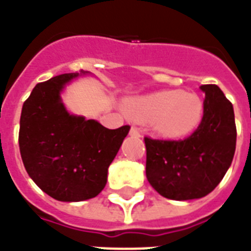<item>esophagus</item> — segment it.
Masks as SVG:
<instances>
[{
	"mask_svg": "<svg viewBox=\"0 0 251 251\" xmlns=\"http://www.w3.org/2000/svg\"><path fill=\"white\" fill-rule=\"evenodd\" d=\"M130 135L135 138L141 137V130L138 129L137 126H131V129H130Z\"/></svg>",
	"mask_w": 251,
	"mask_h": 251,
	"instance_id": "obj_1",
	"label": "esophagus"
}]
</instances>
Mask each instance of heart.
I'll list each match as a JSON object with an SVG mask.
<instances>
[{
  "instance_id": "obj_1",
  "label": "heart",
  "mask_w": 251,
  "mask_h": 251,
  "mask_svg": "<svg viewBox=\"0 0 251 251\" xmlns=\"http://www.w3.org/2000/svg\"><path fill=\"white\" fill-rule=\"evenodd\" d=\"M202 99L194 92L178 90L157 91L129 99L126 113L139 122L151 121L153 130L165 138H181L190 134L203 117Z\"/></svg>"
}]
</instances>
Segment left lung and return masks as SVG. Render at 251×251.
Returning a JSON list of instances; mask_svg holds the SVG:
<instances>
[{"instance_id": "8db88e82", "label": "left lung", "mask_w": 251, "mask_h": 251, "mask_svg": "<svg viewBox=\"0 0 251 251\" xmlns=\"http://www.w3.org/2000/svg\"><path fill=\"white\" fill-rule=\"evenodd\" d=\"M204 109L199 126L179 141L145 137L146 176L160 195L173 201L206 197L218 186L236 151L232 102L216 84H203Z\"/></svg>"}]
</instances>
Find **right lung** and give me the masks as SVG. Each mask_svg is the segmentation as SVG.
Wrapping results in <instances>:
<instances>
[{
	"mask_svg": "<svg viewBox=\"0 0 251 251\" xmlns=\"http://www.w3.org/2000/svg\"><path fill=\"white\" fill-rule=\"evenodd\" d=\"M88 72L69 73L37 83L23 104L19 150L25 171L49 197L80 202L104 189L108 168L130 130H110L73 116L61 101L65 84Z\"/></svg>",
	"mask_w": 251,
	"mask_h": 251,
	"instance_id": "obj_1",
	"label": "right lung"
}]
</instances>
